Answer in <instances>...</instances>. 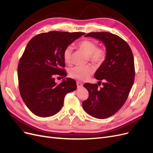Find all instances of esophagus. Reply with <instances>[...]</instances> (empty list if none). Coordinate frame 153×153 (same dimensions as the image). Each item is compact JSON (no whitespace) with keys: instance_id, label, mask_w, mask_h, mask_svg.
<instances>
[{"instance_id":"esophagus-1","label":"esophagus","mask_w":153,"mask_h":153,"mask_svg":"<svg viewBox=\"0 0 153 153\" xmlns=\"http://www.w3.org/2000/svg\"><path fill=\"white\" fill-rule=\"evenodd\" d=\"M76 85H77V87H78V88H81V87H82V86H83V84H82V82H80L77 81V82H76Z\"/></svg>"}]
</instances>
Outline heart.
Masks as SVG:
<instances>
[{
	"label": "heart",
	"instance_id": "obj_1",
	"mask_svg": "<svg viewBox=\"0 0 153 153\" xmlns=\"http://www.w3.org/2000/svg\"><path fill=\"white\" fill-rule=\"evenodd\" d=\"M77 47L84 51L88 54V58L90 61L96 65H101L106 57V50L105 48L97 47L95 41L85 39L78 43ZM63 59L66 64H70L72 60V48L68 46L63 50ZM94 69L91 65L85 66H75L69 70V74L71 78L78 80H85L87 79L92 73Z\"/></svg>",
	"mask_w": 153,
	"mask_h": 153
}]
</instances>
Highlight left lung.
I'll use <instances>...</instances> for the list:
<instances>
[{"label": "left lung", "mask_w": 153, "mask_h": 153, "mask_svg": "<svg viewBox=\"0 0 153 153\" xmlns=\"http://www.w3.org/2000/svg\"><path fill=\"white\" fill-rule=\"evenodd\" d=\"M85 36L102 41L106 48V57L94 74L100 80L98 84L84 85L89 97L83 101L82 106L91 116L106 119L122 107L131 91L135 75L133 53L126 41L110 32H90ZM101 82L103 87L99 89Z\"/></svg>", "instance_id": "8db88e82"}]
</instances>
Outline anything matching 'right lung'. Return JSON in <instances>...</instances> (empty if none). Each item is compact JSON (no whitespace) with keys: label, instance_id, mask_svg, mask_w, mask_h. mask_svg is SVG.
I'll return each instance as SVG.
<instances>
[{"label":"right lung","instance_id":"right-lung-1","mask_svg":"<svg viewBox=\"0 0 153 153\" xmlns=\"http://www.w3.org/2000/svg\"><path fill=\"white\" fill-rule=\"evenodd\" d=\"M84 32L51 31L33 37L18 66V87L23 101L34 114L50 117L61 109L64 97L76 89L71 78L57 84L55 75L65 77L63 50Z\"/></svg>","mask_w":153,"mask_h":153}]
</instances>
